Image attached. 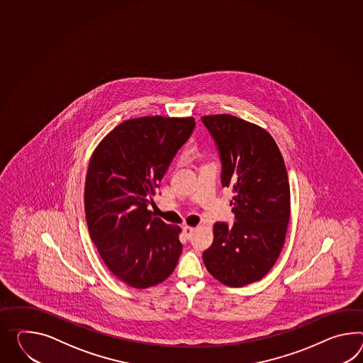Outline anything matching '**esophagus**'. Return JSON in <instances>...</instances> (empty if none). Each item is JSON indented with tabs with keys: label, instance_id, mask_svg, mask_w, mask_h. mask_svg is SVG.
Wrapping results in <instances>:
<instances>
[{
	"label": "esophagus",
	"instance_id": "esophagus-1",
	"mask_svg": "<svg viewBox=\"0 0 363 363\" xmlns=\"http://www.w3.org/2000/svg\"><path fill=\"white\" fill-rule=\"evenodd\" d=\"M194 227H190V225H186L184 227V233H185L186 239H191L193 233H194Z\"/></svg>",
	"mask_w": 363,
	"mask_h": 363
}]
</instances>
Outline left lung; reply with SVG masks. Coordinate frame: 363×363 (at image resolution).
I'll return each mask as SVG.
<instances>
[{"instance_id":"left-lung-1","label":"left lung","mask_w":363,"mask_h":363,"mask_svg":"<svg viewBox=\"0 0 363 363\" xmlns=\"http://www.w3.org/2000/svg\"><path fill=\"white\" fill-rule=\"evenodd\" d=\"M221 161V185L233 191L236 221L213 224L203 252L210 274L230 287L264 278L281 255L290 220V184L272 135L238 116H202Z\"/></svg>"}]
</instances>
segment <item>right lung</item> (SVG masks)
<instances>
[{"label":"right lung","mask_w":363,"mask_h":363,"mask_svg":"<svg viewBox=\"0 0 363 363\" xmlns=\"http://www.w3.org/2000/svg\"><path fill=\"white\" fill-rule=\"evenodd\" d=\"M194 118L124 121L99 143L85 179L89 235L108 270L135 289L165 281L182 252L181 228L152 215L153 195Z\"/></svg>","instance_id":"add662e5"}]
</instances>
